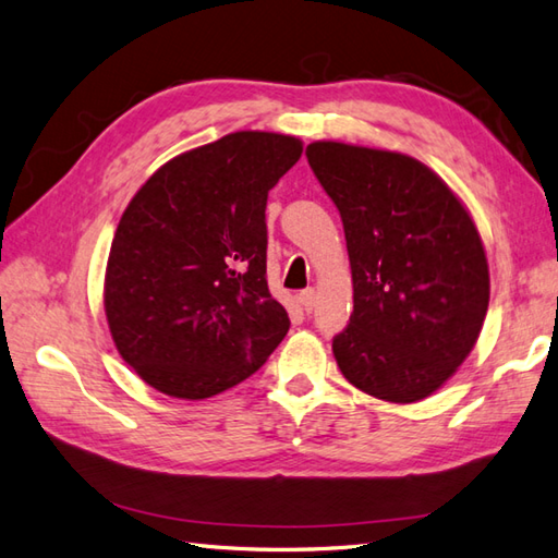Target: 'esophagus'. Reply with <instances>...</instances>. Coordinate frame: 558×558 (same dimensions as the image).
I'll list each match as a JSON object with an SVG mask.
<instances>
[{"label": "esophagus", "instance_id": "34e87169", "mask_svg": "<svg viewBox=\"0 0 558 558\" xmlns=\"http://www.w3.org/2000/svg\"><path fill=\"white\" fill-rule=\"evenodd\" d=\"M315 301H317V293L315 289H305L303 293H299V303L305 313H313L315 311Z\"/></svg>", "mask_w": 558, "mask_h": 558}]
</instances>
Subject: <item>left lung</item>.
Here are the masks:
<instances>
[{"mask_svg": "<svg viewBox=\"0 0 558 558\" xmlns=\"http://www.w3.org/2000/svg\"><path fill=\"white\" fill-rule=\"evenodd\" d=\"M305 155L349 247L353 313L331 343L341 375L381 401H423L485 325L489 265L475 221L411 155L339 141H315Z\"/></svg>", "mask_w": 558, "mask_h": 558, "instance_id": "8db88e82", "label": "left lung"}]
</instances>
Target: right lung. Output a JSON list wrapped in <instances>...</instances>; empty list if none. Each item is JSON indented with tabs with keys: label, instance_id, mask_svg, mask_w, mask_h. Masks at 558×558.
<instances>
[{
	"label": "right lung",
	"instance_id": "add662e5",
	"mask_svg": "<svg viewBox=\"0 0 558 558\" xmlns=\"http://www.w3.org/2000/svg\"><path fill=\"white\" fill-rule=\"evenodd\" d=\"M303 141L236 131L159 167L123 209L105 271L119 355L171 399L203 401L265 365L291 327L267 287V193Z\"/></svg>",
	"mask_w": 558,
	"mask_h": 558
}]
</instances>
